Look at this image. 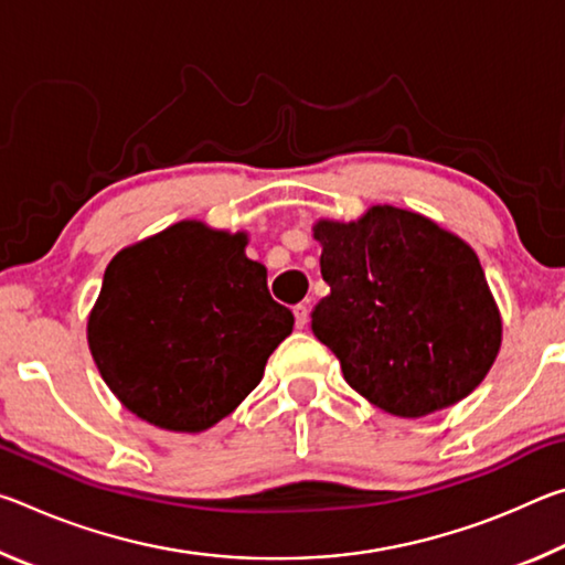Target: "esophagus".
Returning <instances> with one entry per match:
<instances>
[{"instance_id":"1","label":"esophagus","mask_w":565,"mask_h":565,"mask_svg":"<svg viewBox=\"0 0 565 565\" xmlns=\"http://www.w3.org/2000/svg\"><path fill=\"white\" fill-rule=\"evenodd\" d=\"M294 319H296V329H303L309 323V309L303 303L294 306Z\"/></svg>"}]
</instances>
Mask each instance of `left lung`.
<instances>
[{"mask_svg": "<svg viewBox=\"0 0 565 565\" xmlns=\"http://www.w3.org/2000/svg\"><path fill=\"white\" fill-rule=\"evenodd\" d=\"M331 294L311 331L343 379L394 416L420 418L481 384L501 347V319L473 248L431 218L374 206L351 224L319 222Z\"/></svg>", "mask_w": 565, "mask_h": 565, "instance_id": "8db88e82", "label": "left lung"}]
</instances>
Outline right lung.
Returning <instances> with one entry per match:
<instances>
[{
  "label": "right lung",
  "instance_id": "right-lung-1",
  "mask_svg": "<svg viewBox=\"0 0 565 565\" xmlns=\"http://www.w3.org/2000/svg\"><path fill=\"white\" fill-rule=\"evenodd\" d=\"M244 246L246 234L179 222L114 256L87 331L102 379L131 414L196 434L259 384L294 313Z\"/></svg>",
  "mask_w": 565,
  "mask_h": 565
}]
</instances>
